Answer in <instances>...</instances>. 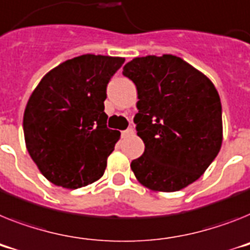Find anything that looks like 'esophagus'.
Instances as JSON below:
<instances>
[{
    "mask_svg": "<svg viewBox=\"0 0 250 250\" xmlns=\"http://www.w3.org/2000/svg\"><path fill=\"white\" fill-rule=\"evenodd\" d=\"M131 135H133V129L132 128H128V129H125V131H123L122 132V136H131Z\"/></svg>",
    "mask_w": 250,
    "mask_h": 250,
    "instance_id": "esophagus-1",
    "label": "esophagus"
}]
</instances>
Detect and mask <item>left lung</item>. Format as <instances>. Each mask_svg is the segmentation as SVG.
<instances>
[{"label":"left lung","mask_w":250,"mask_h":250,"mask_svg":"<svg viewBox=\"0 0 250 250\" xmlns=\"http://www.w3.org/2000/svg\"><path fill=\"white\" fill-rule=\"evenodd\" d=\"M123 75L137 89L135 117L145 152L131 163L154 192L183 189L206 171L222 145L221 102L215 85L173 54L136 57Z\"/></svg>","instance_id":"8db88e82"}]
</instances>
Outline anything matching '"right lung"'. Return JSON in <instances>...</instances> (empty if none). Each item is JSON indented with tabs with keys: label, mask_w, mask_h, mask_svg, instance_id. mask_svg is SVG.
I'll return each mask as SVG.
<instances>
[{
	"label": "right lung",
	"mask_w": 250,
	"mask_h": 250,
	"mask_svg": "<svg viewBox=\"0 0 250 250\" xmlns=\"http://www.w3.org/2000/svg\"><path fill=\"white\" fill-rule=\"evenodd\" d=\"M125 58L83 54L44 75L24 112L28 152L50 183L77 189L105 171L121 133L106 127V83Z\"/></svg>",
	"instance_id": "obj_1"
}]
</instances>
